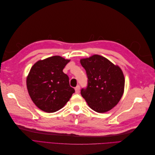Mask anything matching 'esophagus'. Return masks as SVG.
<instances>
[{"label":"esophagus","instance_id":"1","mask_svg":"<svg viewBox=\"0 0 155 155\" xmlns=\"http://www.w3.org/2000/svg\"><path fill=\"white\" fill-rule=\"evenodd\" d=\"M79 91H80V87H79V85L77 86L76 88H75V91H76V94L79 93Z\"/></svg>","mask_w":155,"mask_h":155}]
</instances>
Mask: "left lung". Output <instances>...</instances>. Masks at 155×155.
<instances>
[{
  "label": "left lung",
  "instance_id": "left-lung-1",
  "mask_svg": "<svg viewBox=\"0 0 155 155\" xmlns=\"http://www.w3.org/2000/svg\"><path fill=\"white\" fill-rule=\"evenodd\" d=\"M88 83L81 94L92 110L104 113L114 107L124 92L125 78L121 68L99 55L81 59Z\"/></svg>",
  "mask_w": 155,
  "mask_h": 155
}]
</instances>
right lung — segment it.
<instances>
[{"instance_id":"obj_1","label":"right lung","mask_w":155,"mask_h":155,"mask_svg":"<svg viewBox=\"0 0 155 155\" xmlns=\"http://www.w3.org/2000/svg\"><path fill=\"white\" fill-rule=\"evenodd\" d=\"M70 61L55 55L35 63L26 79L27 89L35 105L45 112H54L69 101L74 89L63 70Z\"/></svg>"}]
</instances>
